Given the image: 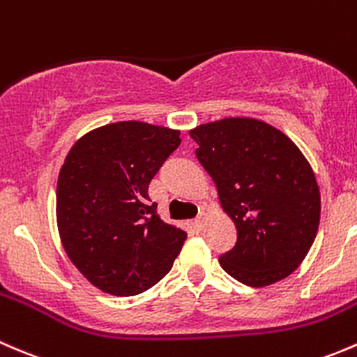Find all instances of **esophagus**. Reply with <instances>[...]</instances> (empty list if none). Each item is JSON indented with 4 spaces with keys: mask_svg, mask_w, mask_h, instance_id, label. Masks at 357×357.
I'll list each match as a JSON object with an SVG mask.
<instances>
[{
    "mask_svg": "<svg viewBox=\"0 0 357 357\" xmlns=\"http://www.w3.org/2000/svg\"><path fill=\"white\" fill-rule=\"evenodd\" d=\"M206 220H208V213L201 211L199 216H197V218L194 220V227H196L197 230H203L204 225H206Z\"/></svg>",
    "mask_w": 357,
    "mask_h": 357,
    "instance_id": "1",
    "label": "esophagus"
}]
</instances>
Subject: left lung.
<instances>
[{
	"instance_id": "left-lung-1",
	"label": "left lung",
	"mask_w": 357,
	"mask_h": 357,
	"mask_svg": "<svg viewBox=\"0 0 357 357\" xmlns=\"http://www.w3.org/2000/svg\"><path fill=\"white\" fill-rule=\"evenodd\" d=\"M196 156L237 230L223 270L249 287H266L299 268L313 245L321 197L310 161L280 128L229 116L190 128Z\"/></svg>"
}]
</instances>
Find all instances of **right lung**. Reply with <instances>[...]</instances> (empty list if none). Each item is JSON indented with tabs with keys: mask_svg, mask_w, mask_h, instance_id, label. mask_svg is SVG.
<instances>
[{
	"mask_svg": "<svg viewBox=\"0 0 357 357\" xmlns=\"http://www.w3.org/2000/svg\"><path fill=\"white\" fill-rule=\"evenodd\" d=\"M178 146L180 130L127 120L70 148L58 175V232L70 261L102 292L135 296L174 266L187 232L160 218L148 187Z\"/></svg>",
	"mask_w": 357,
	"mask_h": 357,
	"instance_id": "1",
	"label": "right lung"
}]
</instances>
